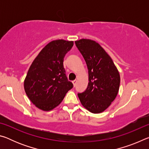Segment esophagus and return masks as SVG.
Instances as JSON below:
<instances>
[{
	"label": "esophagus",
	"instance_id": "esophagus-1",
	"mask_svg": "<svg viewBox=\"0 0 149 149\" xmlns=\"http://www.w3.org/2000/svg\"><path fill=\"white\" fill-rule=\"evenodd\" d=\"M72 83H73V84H74V86L75 87V85H76V83H77V80H74L72 81Z\"/></svg>",
	"mask_w": 149,
	"mask_h": 149
}]
</instances>
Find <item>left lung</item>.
Listing matches in <instances>:
<instances>
[{
    "instance_id": "1",
    "label": "left lung",
    "mask_w": 149,
    "mask_h": 149,
    "mask_svg": "<svg viewBox=\"0 0 149 149\" xmlns=\"http://www.w3.org/2000/svg\"><path fill=\"white\" fill-rule=\"evenodd\" d=\"M87 64L89 83L78 93L82 105L94 114L102 112L114 101L119 91L120 77L112 58L97 42L82 39L75 41Z\"/></svg>"
}]
</instances>
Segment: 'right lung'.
I'll list each match as a JSON object with an SVG mask.
<instances>
[{"mask_svg":"<svg viewBox=\"0 0 149 149\" xmlns=\"http://www.w3.org/2000/svg\"><path fill=\"white\" fill-rule=\"evenodd\" d=\"M73 41L55 40L47 44L30 66L24 80V89L39 109L51 110L58 106L74 85L68 81L63 65Z\"/></svg>","mask_w":149,"mask_h":149,"instance_id":"right-lung-1","label":"right lung"}]
</instances>
